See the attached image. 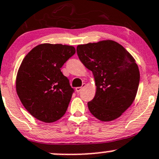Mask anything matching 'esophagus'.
Instances as JSON below:
<instances>
[{
  "label": "esophagus",
  "instance_id": "1",
  "mask_svg": "<svg viewBox=\"0 0 159 159\" xmlns=\"http://www.w3.org/2000/svg\"><path fill=\"white\" fill-rule=\"evenodd\" d=\"M84 86H85V84H83L81 87H78V88H76V89H75V90H76L77 92L78 93V92H80V91H81V90H82V89L84 87Z\"/></svg>",
  "mask_w": 159,
  "mask_h": 159
}]
</instances>
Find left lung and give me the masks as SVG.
<instances>
[{
	"label": "left lung",
	"mask_w": 159,
	"mask_h": 159,
	"mask_svg": "<svg viewBox=\"0 0 159 159\" xmlns=\"http://www.w3.org/2000/svg\"><path fill=\"white\" fill-rule=\"evenodd\" d=\"M77 54L95 81V95L88 102L90 112L102 121L119 118L133 103L139 89L140 73L134 57L111 40L80 44Z\"/></svg>",
	"instance_id": "left-lung-1"
}]
</instances>
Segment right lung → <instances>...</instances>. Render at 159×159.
Wrapping results in <instances>:
<instances>
[{
	"instance_id": "right-lung-1",
	"label": "right lung",
	"mask_w": 159,
	"mask_h": 159,
	"mask_svg": "<svg viewBox=\"0 0 159 159\" xmlns=\"http://www.w3.org/2000/svg\"><path fill=\"white\" fill-rule=\"evenodd\" d=\"M75 54L73 46L41 44L22 61L16 91L24 107L37 119L51 123L66 112L74 89L61 68Z\"/></svg>"
}]
</instances>
